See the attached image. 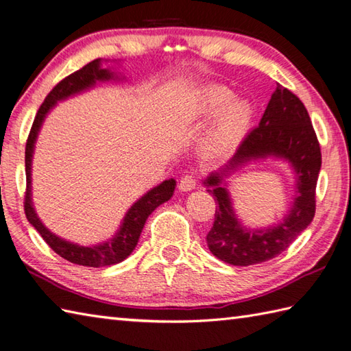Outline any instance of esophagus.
Listing matches in <instances>:
<instances>
[{"label":"esophagus","mask_w":351,"mask_h":351,"mask_svg":"<svg viewBox=\"0 0 351 351\" xmlns=\"http://www.w3.org/2000/svg\"><path fill=\"white\" fill-rule=\"evenodd\" d=\"M178 187H180L181 191H191L193 189L196 187V180L195 176L191 175H184L181 180H180V184H178Z\"/></svg>","instance_id":"1"}]
</instances>
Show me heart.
I'll return each instance as SVG.
<instances>
[{
    "label": "heart",
    "mask_w": 351,
    "mask_h": 351,
    "mask_svg": "<svg viewBox=\"0 0 351 351\" xmlns=\"http://www.w3.org/2000/svg\"><path fill=\"white\" fill-rule=\"evenodd\" d=\"M184 116L193 125L214 117L200 141V152L210 160H220L232 155L243 143L255 119V107L249 99L234 98L230 88L211 84L193 96Z\"/></svg>",
    "instance_id": "1"
}]
</instances>
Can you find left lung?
Masks as SVG:
<instances>
[{
  "label": "left lung",
  "instance_id": "8db88e82",
  "mask_svg": "<svg viewBox=\"0 0 351 351\" xmlns=\"http://www.w3.org/2000/svg\"><path fill=\"white\" fill-rule=\"evenodd\" d=\"M280 159L293 170L296 193L289 213L280 222L252 230L236 217L228 176L252 160ZM322 152L303 102L278 84L268 101L259 126L243 140L225 166L211 171L202 181L214 196L215 219L206 235L210 252L230 265L247 267L280 255L306 229L315 215V187Z\"/></svg>",
  "mask_w": 351,
  "mask_h": 351
}]
</instances>
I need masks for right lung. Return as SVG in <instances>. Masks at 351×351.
I'll use <instances>...</instances> for the list:
<instances>
[{
	"label": "right lung",
	"instance_id": "1",
	"mask_svg": "<svg viewBox=\"0 0 351 351\" xmlns=\"http://www.w3.org/2000/svg\"><path fill=\"white\" fill-rule=\"evenodd\" d=\"M102 63H108L102 58H96V60L87 63L84 68L71 73L69 77L62 80L45 98L43 104L37 111L36 119L29 131V136L25 146V175H27V191H25V215L37 232L40 234L49 247L54 250L57 255H60L66 261L72 264L84 265V267H108L122 263L123 259L128 258L132 250L136 249L138 243V238L141 230H143L145 223L149 215L158 208L161 204L167 202V200L173 196L176 181L173 178L162 181L156 187L151 189L143 196L137 199L136 202L131 205V208L126 211L125 217L122 219L121 226H119L117 232L110 238V240L98 243L93 245H80L77 243H72L64 240V238L56 235L54 232L43 225L42 220L37 215L34 205H33V193H32V166H33V155L37 137L45 119L49 114V111L54 108L58 102L66 101L77 96L83 92L90 90L98 83H107V81H122L126 77L122 72H116L113 66L108 68H102Z\"/></svg>",
	"mask_w": 351,
	"mask_h": 351
}]
</instances>
